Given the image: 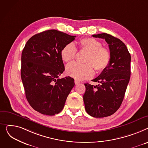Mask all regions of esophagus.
Listing matches in <instances>:
<instances>
[{
    "label": "esophagus",
    "mask_w": 148,
    "mask_h": 148,
    "mask_svg": "<svg viewBox=\"0 0 148 148\" xmlns=\"http://www.w3.org/2000/svg\"><path fill=\"white\" fill-rule=\"evenodd\" d=\"M80 83V81H78V80H77V79H75V85H78Z\"/></svg>",
    "instance_id": "obj_1"
}]
</instances>
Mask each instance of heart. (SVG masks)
I'll use <instances>...</instances> for the list:
<instances>
[{"label":"heart","instance_id":"1","mask_svg":"<svg viewBox=\"0 0 148 148\" xmlns=\"http://www.w3.org/2000/svg\"><path fill=\"white\" fill-rule=\"evenodd\" d=\"M80 51L88 52L84 62L85 64L72 63L66 67V73L69 76L77 80L91 78L94 70L101 72L109 66L110 53L106 48L102 47L101 43L93 38H85L78 42ZM77 49L72 43H67L61 50V57L64 62H70L76 57Z\"/></svg>","mask_w":148,"mask_h":148}]
</instances>
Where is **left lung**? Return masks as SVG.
Here are the masks:
<instances>
[{"mask_svg": "<svg viewBox=\"0 0 148 148\" xmlns=\"http://www.w3.org/2000/svg\"><path fill=\"white\" fill-rule=\"evenodd\" d=\"M92 36L105 39L111 57L109 66L92 80L100 84H85L83 99L85 110L90 116L103 118L114 114L123 101L131 75V56L124 42L109 34Z\"/></svg>", "mask_w": 148, "mask_h": 148, "instance_id": "8db88e82", "label": "left lung"}]
</instances>
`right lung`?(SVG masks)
<instances>
[{
  "mask_svg": "<svg viewBox=\"0 0 148 148\" xmlns=\"http://www.w3.org/2000/svg\"><path fill=\"white\" fill-rule=\"evenodd\" d=\"M75 37L48 30L30 38L23 50L21 76L25 97L42 114L53 116L62 111L75 85L72 77H58L64 71L61 50Z\"/></svg>",
  "mask_w": 148,
  "mask_h": 148,
  "instance_id": "add662e5",
  "label": "right lung"
}]
</instances>
